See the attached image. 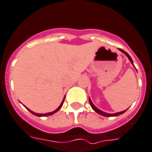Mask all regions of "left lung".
Returning a JSON list of instances; mask_svg holds the SVG:
<instances>
[{"label": "left lung", "mask_w": 152, "mask_h": 152, "mask_svg": "<svg viewBox=\"0 0 152 152\" xmlns=\"http://www.w3.org/2000/svg\"><path fill=\"white\" fill-rule=\"evenodd\" d=\"M119 50H120L121 52H123V54H125V55H126V57H127L128 58H129V61H130V62H131V64H132V65H134V62H133V60H132L131 57L129 56V55H128L127 53L126 52V51H124V50H122V49H119ZM134 67H135V66H134ZM89 102H90V104H91V108H93L94 110L95 111V112H97V113H98V114H100V115H103V116H108V117L118 116V115H122V114H123V113H124V112H125L127 110V109H126V110H125V111H123V112H116V113H113V114H110V113H106V112H103V111L100 110L99 108H97V107H96V106L94 105V104H93V102H92V101H91V98H90V97H89Z\"/></svg>", "instance_id": "1"}]
</instances>
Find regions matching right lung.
I'll return each instance as SVG.
<instances>
[{
    "label": "right lung",
    "mask_w": 152,
    "mask_h": 152,
    "mask_svg": "<svg viewBox=\"0 0 152 152\" xmlns=\"http://www.w3.org/2000/svg\"><path fill=\"white\" fill-rule=\"evenodd\" d=\"M65 97H64L63 101H62V102H61V104L59 105V107H58V108H57L56 110H55V111H54V112H48V113H44V114H40V113H36V112H33V111H31V110H30V109H29V108H26V106H25V107H26V108L27 109H28V110L29 111V112H31L32 114L34 115H37V116H39V117H41V116H48V115H51L55 114V112H58V111L59 109H60V108H61V106H62V104H63V102H64V100H65Z\"/></svg>",
    "instance_id": "obj_1"
}]
</instances>
